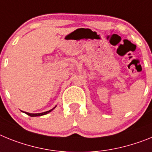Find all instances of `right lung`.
Listing matches in <instances>:
<instances>
[{
  "instance_id": "right-lung-1",
  "label": "right lung",
  "mask_w": 152,
  "mask_h": 152,
  "mask_svg": "<svg viewBox=\"0 0 152 152\" xmlns=\"http://www.w3.org/2000/svg\"><path fill=\"white\" fill-rule=\"evenodd\" d=\"M56 107V105L54 108H53L52 109H50V110L47 111V112H44V113H26V112H23V113H26V114L28 115H30V117H36V116H41V115H43L48 114V113H50L51 111L53 110V109H55ZM22 112H23V111H22Z\"/></svg>"
}]
</instances>
